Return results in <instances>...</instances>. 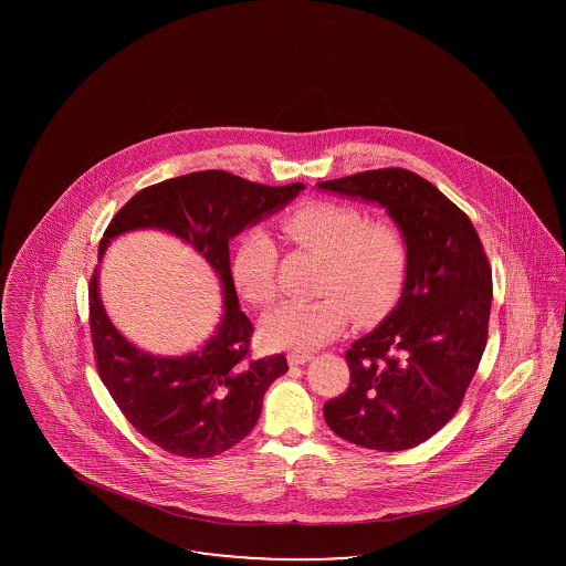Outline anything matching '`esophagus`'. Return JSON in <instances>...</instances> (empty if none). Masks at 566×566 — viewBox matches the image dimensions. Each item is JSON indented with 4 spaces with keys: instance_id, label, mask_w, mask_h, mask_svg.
Returning <instances> with one entry per match:
<instances>
[{
    "instance_id": "esophagus-1",
    "label": "esophagus",
    "mask_w": 566,
    "mask_h": 566,
    "mask_svg": "<svg viewBox=\"0 0 566 566\" xmlns=\"http://www.w3.org/2000/svg\"><path fill=\"white\" fill-rule=\"evenodd\" d=\"M312 358H314L312 352H293V354H289V363L291 365H305Z\"/></svg>"
}]
</instances>
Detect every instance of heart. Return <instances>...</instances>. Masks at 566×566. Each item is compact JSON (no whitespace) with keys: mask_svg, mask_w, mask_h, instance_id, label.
<instances>
[{"mask_svg":"<svg viewBox=\"0 0 566 566\" xmlns=\"http://www.w3.org/2000/svg\"><path fill=\"white\" fill-rule=\"evenodd\" d=\"M282 233L298 248L324 256L321 298H293L263 321V339L282 350L307 352L339 337L352 316L369 323L386 316L403 293L409 268L405 233L392 220L337 201H312L282 216ZM277 250L254 227L231 254V280L252 305H268L277 293Z\"/></svg>","mask_w":566,"mask_h":566,"instance_id":"b5f03b06","label":"heart"}]
</instances>
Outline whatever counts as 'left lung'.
<instances>
[{
	"instance_id": "left-lung-1",
	"label": "left lung",
	"mask_w": 566,
	"mask_h": 566,
	"mask_svg": "<svg viewBox=\"0 0 566 566\" xmlns=\"http://www.w3.org/2000/svg\"><path fill=\"white\" fill-rule=\"evenodd\" d=\"M318 189L386 208L409 248L401 298L346 352L350 386L326 401L324 420L360 448H416L452 420L482 360L492 305L484 245L469 216L409 169H371Z\"/></svg>"
}]
</instances>
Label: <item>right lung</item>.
I'll list each match as a JSON object with an SVG mask.
<instances>
[{
	"mask_svg": "<svg viewBox=\"0 0 566 566\" xmlns=\"http://www.w3.org/2000/svg\"><path fill=\"white\" fill-rule=\"evenodd\" d=\"M301 182L268 187L208 169L178 176L135 192L109 220L99 261L109 240L159 229L190 243L216 271L222 286V316L212 337L182 356L139 350L109 323L99 296V270L88 284V323L97 374L125 418L161 450L185 458H212L254 429L273 379L289 371L286 356H250L252 323L240 310L231 280L229 240L261 218L282 210Z\"/></svg>",
	"mask_w": 566,
	"mask_h": 566,
	"instance_id": "1",
	"label": "right lung"
}]
</instances>
